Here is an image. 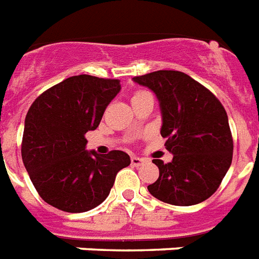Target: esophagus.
Returning a JSON list of instances; mask_svg holds the SVG:
<instances>
[{
    "label": "esophagus",
    "instance_id": "1",
    "mask_svg": "<svg viewBox=\"0 0 259 259\" xmlns=\"http://www.w3.org/2000/svg\"><path fill=\"white\" fill-rule=\"evenodd\" d=\"M143 163H144V159H142V157H139V156H132V157H131V164L134 166L142 165Z\"/></svg>",
    "mask_w": 259,
    "mask_h": 259
}]
</instances>
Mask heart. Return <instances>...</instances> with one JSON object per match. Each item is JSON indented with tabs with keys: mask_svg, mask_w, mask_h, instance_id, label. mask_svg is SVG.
Listing matches in <instances>:
<instances>
[{
	"mask_svg": "<svg viewBox=\"0 0 259 259\" xmlns=\"http://www.w3.org/2000/svg\"><path fill=\"white\" fill-rule=\"evenodd\" d=\"M147 94H149L148 91H144V90H140V91H138V93L135 94V95H134V98H139V96L147 95Z\"/></svg>",
	"mask_w": 259,
	"mask_h": 259,
	"instance_id": "b5f03b06",
	"label": "heart"
}]
</instances>
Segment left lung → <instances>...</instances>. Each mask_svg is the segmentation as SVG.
I'll list each match as a JSON object with an SVG mask.
<instances>
[{
	"instance_id": "8db88e82",
	"label": "left lung",
	"mask_w": 259,
	"mask_h": 259,
	"mask_svg": "<svg viewBox=\"0 0 259 259\" xmlns=\"http://www.w3.org/2000/svg\"><path fill=\"white\" fill-rule=\"evenodd\" d=\"M148 87L160 104L170 163L153 159L159 179L149 193L166 204L189 206L217 191L230 168L233 139L225 108L208 89L187 74L160 70L132 79Z\"/></svg>"
}]
</instances>
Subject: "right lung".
Returning a JSON list of instances; mask_svg holds the SVG:
<instances>
[{
	"instance_id": "1",
	"label": "right lung",
	"mask_w": 259,
	"mask_h": 259,
	"mask_svg": "<svg viewBox=\"0 0 259 259\" xmlns=\"http://www.w3.org/2000/svg\"><path fill=\"white\" fill-rule=\"evenodd\" d=\"M120 89L117 79L70 76L40 94L27 111L22 160L51 206L68 213L96 208L110 194L116 173L131 164L123 151L99 155L86 149L84 135L98 128Z\"/></svg>"
}]
</instances>
